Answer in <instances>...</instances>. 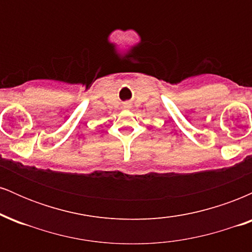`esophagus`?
<instances>
[{
	"label": "esophagus",
	"instance_id": "obj_1",
	"mask_svg": "<svg viewBox=\"0 0 252 252\" xmlns=\"http://www.w3.org/2000/svg\"><path fill=\"white\" fill-rule=\"evenodd\" d=\"M124 108L129 109V108H130V104H129V103H126V104H124Z\"/></svg>",
	"mask_w": 252,
	"mask_h": 252
}]
</instances>
